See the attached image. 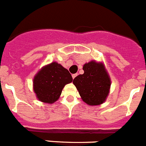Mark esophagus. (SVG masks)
<instances>
[{"mask_svg":"<svg viewBox=\"0 0 146 146\" xmlns=\"http://www.w3.org/2000/svg\"><path fill=\"white\" fill-rule=\"evenodd\" d=\"M77 75H78V74H72V78H73V79H74V78H75L76 77H77Z\"/></svg>","mask_w":146,"mask_h":146,"instance_id":"obj_1","label":"esophagus"}]
</instances>
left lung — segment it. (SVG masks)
Segmentation results:
<instances>
[{
    "label": "left lung",
    "instance_id": "left-lung-1",
    "mask_svg": "<svg viewBox=\"0 0 146 146\" xmlns=\"http://www.w3.org/2000/svg\"><path fill=\"white\" fill-rule=\"evenodd\" d=\"M84 74L73 80L82 99L89 105H99L106 100L111 81L102 62L91 61L83 66Z\"/></svg>",
    "mask_w": 146,
    "mask_h": 146
}]
</instances>
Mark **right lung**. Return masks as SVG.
Returning <instances> with one entry per match:
<instances>
[{
	"label": "right lung",
	"instance_id": "1",
	"mask_svg": "<svg viewBox=\"0 0 146 146\" xmlns=\"http://www.w3.org/2000/svg\"><path fill=\"white\" fill-rule=\"evenodd\" d=\"M73 80L69 71L54 62L41 68L34 78V92L39 101L52 104L60 97L66 84Z\"/></svg>",
	"mask_w": 146,
	"mask_h": 146
}]
</instances>
